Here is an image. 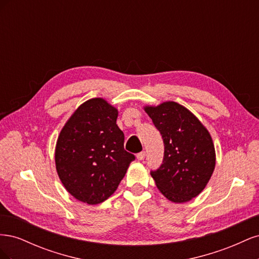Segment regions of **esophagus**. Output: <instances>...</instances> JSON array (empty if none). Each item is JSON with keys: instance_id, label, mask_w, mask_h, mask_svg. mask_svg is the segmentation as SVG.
Masks as SVG:
<instances>
[{"instance_id": "1", "label": "esophagus", "mask_w": 259, "mask_h": 259, "mask_svg": "<svg viewBox=\"0 0 259 259\" xmlns=\"http://www.w3.org/2000/svg\"><path fill=\"white\" fill-rule=\"evenodd\" d=\"M137 159L139 160V161H142V160H144L145 159V156H146V152L145 151H142V152H139V153H137Z\"/></svg>"}]
</instances>
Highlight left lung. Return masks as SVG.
Instances as JSON below:
<instances>
[{
    "label": "left lung",
    "instance_id": "1",
    "mask_svg": "<svg viewBox=\"0 0 259 259\" xmlns=\"http://www.w3.org/2000/svg\"><path fill=\"white\" fill-rule=\"evenodd\" d=\"M145 111L164 143L163 163L150 173L156 187L171 202L190 201L203 191L214 171L213 139L198 117L175 101L146 106Z\"/></svg>",
    "mask_w": 259,
    "mask_h": 259
}]
</instances>
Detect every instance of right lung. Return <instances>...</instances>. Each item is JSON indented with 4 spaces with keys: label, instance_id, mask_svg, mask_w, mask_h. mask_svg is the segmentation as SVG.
<instances>
[{
    "label": "right lung",
    "instance_id": "1",
    "mask_svg": "<svg viewBox=\"0 0 259 259\" xmlns=\"http://www.w3.org/2000/svg\"><path fill=\"white\" fill-rule=\"evenodd\" d=\"M117 109L103 98L85 101L62 127L55 149L57 174L76 200L94 205L114 193L135 155L124 149Z\"/></svg>",
    "mask_w": 259,
    "mask_h": 259
}]
</instances>
